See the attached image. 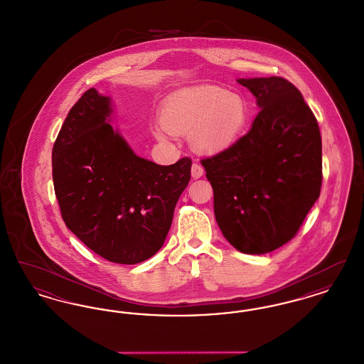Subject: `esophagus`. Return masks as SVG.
<instances>
[{"label":"esophagus","mask_w":364,"mask_h":364,"mask_svg":"<svg viewBox=\"0 0 364 364\" xmlns=\"http://www.w3.org/2000/svg\"><path fill=\"white\" fill-rule=\"evenodd\" d=\"M205 173V171H203V168H202V165H199V164H192V168H191V174H192V177L193 178H199V177H202Z\"/></svg>","instance_id":"1"}]
</instances>
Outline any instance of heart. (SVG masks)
I'll use <instances>...</instances> for the list:
<instances>
[{"label":"heart","instance_id":"obj_1","mask_svg":"<svg viewBox=\"0 0 364 364\" xmlns=\"http://www.w3.org/2000/svg\"><path fill=\"white\" fill-rule=\"evenodd\" d=\"M162 122L153 125L159 140L190 132L192 147L203 154H217L240 136L247 120L242 98L226 88L198 86L171 94L161 107Z\"/></svg>","mask_w":364,"mask_h":364}]
</instances>
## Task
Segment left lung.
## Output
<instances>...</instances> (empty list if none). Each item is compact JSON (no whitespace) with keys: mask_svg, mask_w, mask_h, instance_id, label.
<instances>
[{"mask_svg":"<svg viewBox=\"0 0 364 364\" xmlns=\"http://www.w3.org/2000/svg\"><path fill=\"white\" fill-rule=\"evenodd\" d=\"M257 98L251 129L202 159L224 237L244 254L294 239L322 186V139L301 92L284 77L239 79Z\"/></svg>","mask_w":364,"mask_h":364,"instance_id":"left-lung-1","label":"left lung"}]
</instances>
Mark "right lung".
Segmentation results:
<instances>
[{
    "label": "right lung",
    "mask_w": 364,
    "mask_h": 364,
    "mask_svg": "<svg viewBox=\"0 0 364 364\" xmlns=\"http://www.w3.org/2000/svg\"><path fill=\"white\" fill-rule=\"evenodd\" d=\"M110 97L90 88L54 141L53 183L70 232L105 259L135 264L166 239L188 186V156L162 166L136 156L110 124Z\"/></svg>",
    "instance_id": "add662e5"
}]
</instances>
